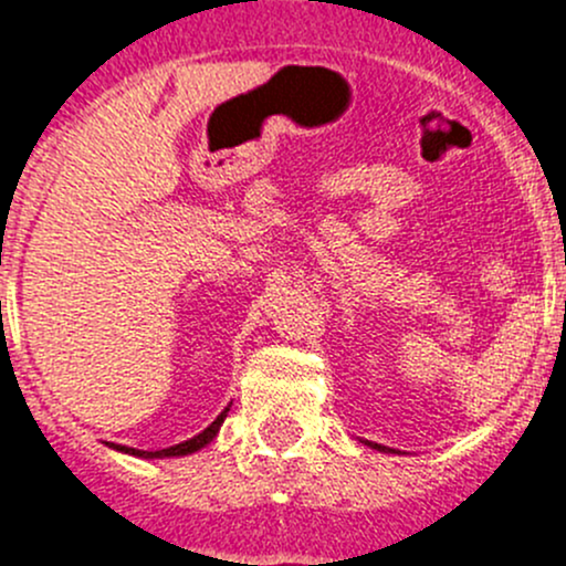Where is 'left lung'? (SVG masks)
I'll return each mask as SVG.
<instances>
[{
    "mask_svg": "<svg viewBox=\"0 0 566 566\" xmlns=\"http://www.w3.org/2000/svg\"><path fill=\"white\" fill-rule=\"evenodd\" d=\"M373 447H375V449H384V452H386V447H378V443H373Z\"/></svg>",
    "mask_w": 566,
    "mask_h": 566,
    "instance_id": "1",
    "label": "left lung"
}]
</instances>
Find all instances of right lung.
Returning <instances> with one entry per match:
<instances>
[{
	"instance_id": "right-lung-1",
	"label": "right lung",
	"mask_w": 566,
	"mask_h": 566,
	"mask_svg": "<svg viewBox=\"0 0 566 566\" xmlns=\"http://www.w3.org/2000/svg\"><path fill=\"white\" fill-rule=\"evenodd\" d=\"M227 410H230V405H227V408L221 410V413L216 416V419L210 421L202 432H197L193 438H188V441H182V443H175V447H169V449H158V452H139V449L119 447V443H112V447L119 449V452H125V454H136V458H177V454H191V452H197V449H202L205 443L213 441V436L219 432L221 421H224Z\"/></svg>"
}]
</instances>
